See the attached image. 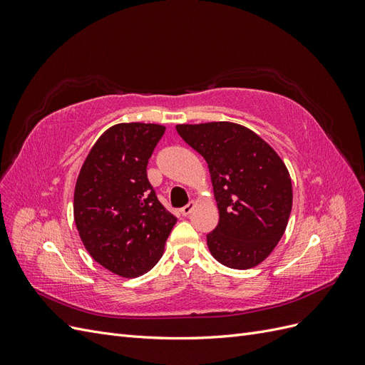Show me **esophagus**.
Masks as SVG:
<instances>
[{
  "mask_svg": "<svg viewBox=\"0 0 365 365\" xmlns=\"http://www.w3.org/2000/svg\"><path fill=\"white\" fill-rule=\"evenodd\" d=\"M195 205H196V204H195L193 201H190L189 204H187V205H184V207L181 208V213H182L184 216H189V215L192 213V210L195 208Z\"/></svg>",
  "mask_w": 365,
  "mask_h": 365,
  "instance_id": "1",
  "label": "esophagus"
}]
</instances>
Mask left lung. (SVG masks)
I'll list each match as a JSON object with an SVG mask.
<instances>
[{
	"label": "left lung",
	"mask_w": 365,
	"mask_h": 365,
	"mask_svg": "<svg viewBox=\"0 0 365 365\" xmlns=\"http://www.w3.org/2000/svg\"><path fill=\"white\" fill-rule=\"evenodd\" d=\"M208 164L219 224L207 235L212 256L233 269L257 267L277 247L292 208L288 169L256 132L230 121L178 125Z\"/></svg>",
	"instance_id": "left-lung-1"
}]
</instances>
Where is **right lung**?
I'll list each match as a JSON object with an SVG mask.
<instances>
[{"label":"right lung","mask_w":365,"mask_h":365,"mask_svg":"<svg viewBox=\"0 0 365 365\" xmlns=\"http://www.w3.org/2000/svg\"><path fill=\"white\" fill-rule=\"evenodd\" d=\"M164 130L155 123L111 126L96 141L77 176V231L90 256L120 277H138L155 267L176 224L146 172Z\"/></svg>","instance_id":"obj_1"}]
</instances>
